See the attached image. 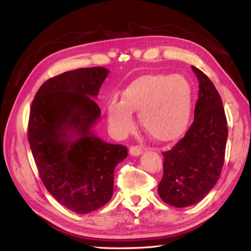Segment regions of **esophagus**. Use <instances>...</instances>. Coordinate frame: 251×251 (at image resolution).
Returning a JSON list of instances; mask_svg holds the SVG:
<instances>
[{"instance_id": "esophagus-1", "label": "esophagus", "mask_w": 251, "mask_h": 251, "mask_svg": "<svg viewBox=\"0 0 251 251\" xmlns=\"http://www.w3.org/2000/svg\"><path fill=\"white\" fill-rule=\"evenodd\" d=\"M129 153L131 154L132 156H138L142 153V149L140 147H138V146H131L129 148Z\"/></svg>"}]
</instances>
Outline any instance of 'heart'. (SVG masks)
Returning a JSON list of instances; mask_svg holds the SVG:
<instances>
[{
    "label": "heart",
    "instance_id": "heart-1",
    "mask_svg": "<svg viewBox=\"0 0 251 251\" xmlns=\"http://www.w3.org/2000/svg\"><path fill=\"white\" fill-rule=\"evenodd\" d=\"M192 109V88L184 76L148 74L130 83L122 100H110L105 106L111 130L124 137L134 127L132 113L153 140L170 142L188 127Z\"/></svg>",
    "mask_w": 251,
    "mask_h": 251
}]
</instances>
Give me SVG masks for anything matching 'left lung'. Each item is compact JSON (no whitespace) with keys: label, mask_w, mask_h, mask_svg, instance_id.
<instances>
[{"label":"left lung","mask_w":251,"mask_h":251,"mask_svg":"<svg viewBox=\"0 0 251 251\" xmlns=\"http://www.w3.org/2000/svg\"><path fill=\"white\" fill-rule=\"evenodd\" d=\"M200 82L194 121L172 150L163 152V178L158 195L183 208L201 201L216 185L225 163L227 122L222 100L204 72L192 66Z\"/></svg>","instance_id":"1"}]
</instances>
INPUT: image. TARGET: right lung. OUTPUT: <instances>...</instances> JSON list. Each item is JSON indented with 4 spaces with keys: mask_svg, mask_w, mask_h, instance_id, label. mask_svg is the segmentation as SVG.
<instances>
[{
    "mask_svg": "<svg viewBox=\"0 0 251 251\" xmlns=\"http://www.w3.org/2000/svg\"><path fill=\"white\" fill-rule=\"evenodd\" d=\"M108 73L81 68L47 79L30 108L28 140L40 177L61 205L81 215L111 200L114 169L127 157L125 146L92 130L101 115L94 98Z\"/></svg>",
    "mask_w": 251,
    "mask_h": 251,
    "instance_id": "right-lung-1",
    "label": "right lung"
}]
</instances>
